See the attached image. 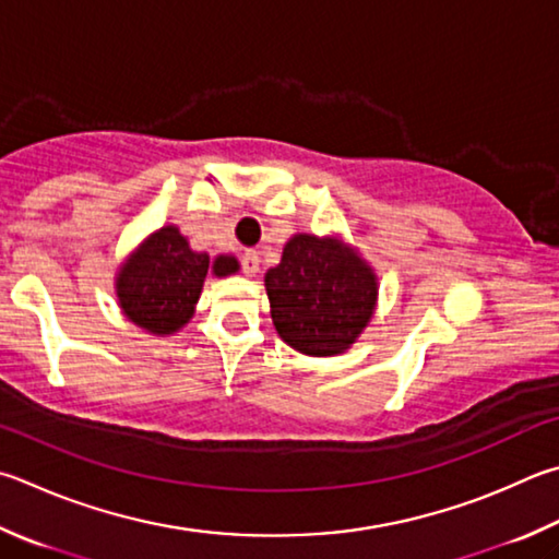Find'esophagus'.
I'll list each match as a JSON object with an SVG mask.
<instances>
[{
    "label": "esophagus",
    "instance_id": "obj_1",
    "mask_svg": "<svg viewBox=\"0 0 559 559\" xmlns=\"http://www.w3.org/2000/svg\"><path fill=\"white\" fill-rule=\"evenodd\" d=\"M241 271H245L247 276H257L259 273V253L253 249H247L241 253Z\"/></svg>",
    "mask_w": 559,
    "mask_h": 559
}]
</instances>
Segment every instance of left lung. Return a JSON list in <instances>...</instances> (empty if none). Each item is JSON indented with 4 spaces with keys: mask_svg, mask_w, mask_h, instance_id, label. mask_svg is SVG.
Segmentation results:
<instances>
[{
    "mask_svg": "<svg viewBox=\"0 0 559 559\" xmlns=\"http://www.w3.org/2000/svg\"><path fill=\"white\" fill-rule=\"evenodd\" d=\"M278 337L308 357L349 349L377 308V273L337 237L296 235L263 276Z\"/></svg>",
    "mask_w": 559,
    "mask_h": 559,
    "instance_id": "1",
    "label": "left lung"
}]
</instances>
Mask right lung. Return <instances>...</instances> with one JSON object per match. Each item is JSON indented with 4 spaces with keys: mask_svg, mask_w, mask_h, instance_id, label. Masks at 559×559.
I'll return each instance as SVG.
<instances>
[{
    "mask_svg": "<svg viewBox=\"0 0 559 559\" xmlns=\"http://www.w3.org/2000/svg\"><path fill=\"white\" fill-rule=\"evenodd\" d=\"M239 261L227 253L210 259L192 251L176 225L160 227L141 241L117 273V298L127 318L151 334H174L195 312L207 273L231 276Z\"/></svg>",
    "mask_w": 559,
    "mask_h": 559,
    "instance_id": "obj_1",
    "label": "right lung"
}]
</instances>
